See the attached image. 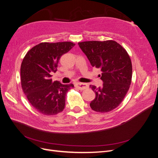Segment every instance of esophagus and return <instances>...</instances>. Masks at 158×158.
Segmentation results:
<instances>
[{
  "label": "esophagus",
  "instance_id": "34e87169",
  "mask_svg": "<svg viewBox=\"0 0 158 158\" xmlns=\"http://www.w3.org/2000/svg\"><path fill=\"white\" fill-rule=\"evenodd\" d=\"M75 86L76 88H78L79 89L83 90V89H86L88 87V85L85 83H76L75 84Z\"/></svg>",
  "mask_w": 158,
  "mask_h": 158
}]
</instances>
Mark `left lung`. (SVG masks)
<instances>
[{
	"label": "left lung",
	"mask_w": 158,
	"mask_h": 158,
	"mask_svg": "<svg viewBox=\"0 0 158 158\" xmlns=\"http://www.w3.org/2000/svg\"><path fill=\"white\" fill-rule=\"evenodd\" d=\"M78 45L93 67L102 72V86H89L95 93V98L89 104L91 108L99 113L112 111L121 104L130 88L132 74L130 56L113 40L83 41Z\"/></svg>",
	"instance_id": "8db88e82"
}]
</instances>
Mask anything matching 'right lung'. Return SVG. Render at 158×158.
<instances>
[{"mask_svg": "<svg viewBox=\"0 0 158 158\" xmlns=\"http://www.w3.org/2000/svg\"><path fill=\"white\" fill-rule=\"evenodd\" d=\"M75 44L73 42H43L30 50L23 59L20 68L21 85L31 106L45 115H55L63 111L65 97L73 84L52 82L61 56Z\"/></svg>", "mask_w": 158, "mask_h": 158, "instance_id": "1", "label": "right lung"}]
</instances>
